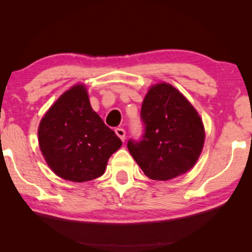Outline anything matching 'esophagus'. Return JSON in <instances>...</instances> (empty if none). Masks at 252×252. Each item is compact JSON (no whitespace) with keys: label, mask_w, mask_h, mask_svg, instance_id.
Here are the masks:
<instances>
[{"label":"esophagus","mask_w":252,"mask_h":252,"mask_svg":"<svg viewBox=\"0 0 252 252\" xmlns=\"http://www.w3.org/2000/svg\"><path fill=\"white\" fill-rule=\"evenodd\" d=\"M116 133H117V135L119 136V138L122 140V141H125V139H126V131H125V129H122V127H117Z\"/></svg>","instance_id":"34e87169"}]
</instances>
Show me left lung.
Returning a JSON list of instances; mask_svg holds the SVG:
<instances>
[{
  "instance_id": "obj_1",
  "label": "left lung",
  "mask_w": 252,
  "mask_h": 252,
  "mask_svg": "<svg viewBox=\"0 0 252 252\" xmlns=\"http://www.w3.org/2000/svg\"><path fill=\"white\" fill-rule=\"evenodd\" d=\"M143 134L130 139L127 149L152 180H169L187 172L197 162L204 142L199 114L176 88L156 84L141 108Z\"/></svg>"
}]
</instances>
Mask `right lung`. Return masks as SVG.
Returning a JSON list of instances; mask_svg holds the SVG:
<instances>
[{"instance_id":"right-lung-1","label":"right lung","mask_w":252,"mask_h":252,"mask_svg":"<svg viewBox=\"0 0 252 252\" xmlns=\"http://www.w3.org/2000/svg\"><path fill=\"white\" fill-rule=\"evenodd\" d=\"M37 134L49 167L73 182L102 176L109 158L122 146L120 138L92 110L82 84L59 97L42 118Z\"/></svg>"}]
</instances>
